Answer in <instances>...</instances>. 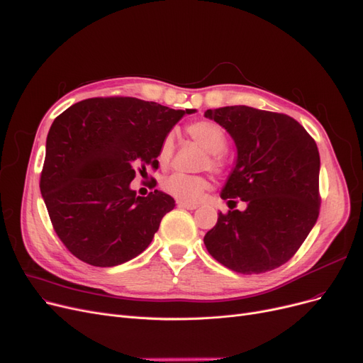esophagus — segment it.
Instances as JSON below:
<instances>
[{"mask_svg": "<svg viewBox=\"0 0 363 363\" xmlns=\"http://www.w3.org/2000/svg\"><path fill=\"white\" fill-rule=\"evenodd\" d=\"M177 206L180 208H186V210H196L198 208L196 204H189V202H184V201H177Z\"/></svg>", "mask_w": 363, "mask_h": 363, "instance_id": "esophagus-1", "label": "esophagus"}]
</instances>
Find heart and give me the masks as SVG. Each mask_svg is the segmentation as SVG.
<instances>
[{"instance_id":"1","label":"heart","mask_w":363,"mask_h":363,"mask_svg":"<svg viewBox=\"0 0 363 363\" xmlns=\"http://www.w3.org/2000/svg\"><path fill=\"white\" fill-rule=\"evenodd\" d=\"M186 133L194 141L207 152L204 165L211 171L220 172L225 168L223 150L228 146V137L222 126L211 121H196L186 126ZM174 155V135L167 134L161 141L157 150V161L162 167H167ZM208 182L202 176H189V174L174 172L162 183L164 191L174 198L184 202H195L207 189Z\"/></svg>"}]
</instances>
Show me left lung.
I'll return each mask as SVG.
<instances>
[{
  "label": "left lung",
  "instance_id": "8db88e82",
  "mask_svg": "<svg viewBox=\"0 0 363 363\" xmlns=\"http://www.w3.org/2000/svg\"><path fill=\"white\" fill-rule=\"evenodd\" d=\"M237 146V164L220 194L244 211L219 213L204 244L226 268L240 274L275 269L306 241L320 210V156L313 137L283 113L230 106L207 110Z\"/></svg>",
  "mask_w": 363,
  "mask_h": 363
}]
</instances>
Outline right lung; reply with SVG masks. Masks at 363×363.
<instances>
[{
	"mask_svg": "<svg viewBox=\"0 0 363 363\" xmlns=\"http://www.w3.org/2000/svg\"><path fill=\"white\" fill-rule=\"evenodd\" d=\"M194 111L108 96L83 99L53 121L40 191L56 235L77 259L116 267L147 249L176 204L157 189L137 196L129 184L137 169H157L161 141Z\"/></svg>",
	"mask_w": 363,
	"mask_h": 363,
	"instance_id": "right-lung-1",
	"label": "right lung"
}]
</instances>
